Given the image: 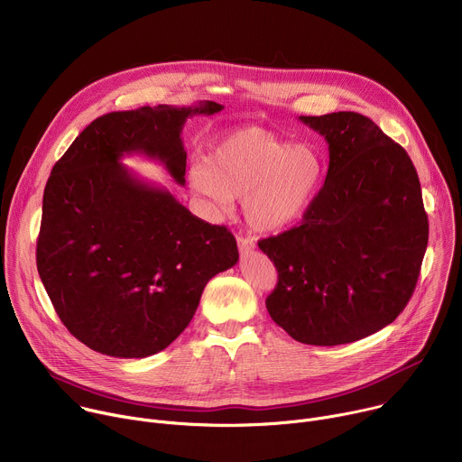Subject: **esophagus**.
<instances>
[{
    "label": "esophagus",
    "instance_id": "esophagus-1",
    "mask_svg": "<svg viewBox=\"0 0 462 462\" xmlns=\"http://www.w3.org/2000/svg\"><path fill=\"white\" fill-rule=\"evenodd\" d=\"M237 246H239L241 255H245V254H248V252H252V250H254L255 243H254V239H252V237L239 236V237H237Z\"/></svg>",
    "mask_w": 462,
    "mask_h": 462
}]
</instances>
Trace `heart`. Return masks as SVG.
<instances>
[{"label": "heart", "mask_w": 462, "mask_h": 462, "mask_svg": "<svg viewBox=\"0 0 462 462\" xmlns=\"http://www.w3.org/2000/svg\"><path fill=\"white\" fill-rule=\"evenodd\" d=\"M323 179L310 144H291L259 127L236 129L191 168L193 191L214 214L230 212L243 195V216L257 232H280L309 210Z\"/></svg>", "instance_id": "b5f03b06"}]
</instances>
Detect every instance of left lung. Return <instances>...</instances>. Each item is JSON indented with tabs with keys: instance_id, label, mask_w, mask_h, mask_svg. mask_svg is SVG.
I'll return each mask as SVG.
<instances>
[{
	"instance_id": "1",
	"label": "left lung",
	"mask_w": 462,
	"mask_h": 462,
	"mask_svg": "<svg viewBox=\"0 0 462 462\" xmlns=\"http://www.w3.org/2000/svg\"><path fill=\"white\" fill-rule=\"evenodd\" d=\"M328 144L325 182L300 225L257 245L278 271L271 318L301 344L362 340L408 305L428 216L406 150L367 116H300Z\"/></svg>"
}]
</instances>
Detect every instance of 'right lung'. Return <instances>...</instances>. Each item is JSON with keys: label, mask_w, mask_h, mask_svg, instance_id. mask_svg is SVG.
<instances>
[{"label": "right lung", "mask_w": 462, "mask_h": 462, "mask_svg": "<svg viewBox=\"0 0 462 462\" xmlns=\"http://www.w3.org/2000/svg\"><path fill=\"white\" fill-rule=\"evenodd\" d=\"M221 104L144 106L93 120L54 164L43 191L36 265L56 314L89 349L144 358L191 321L207 283L239 252L226 226L195 217L118 162L143 153L184 184L180 131Z\"/></svg>", "instance_id": "1"}]
</instances>
